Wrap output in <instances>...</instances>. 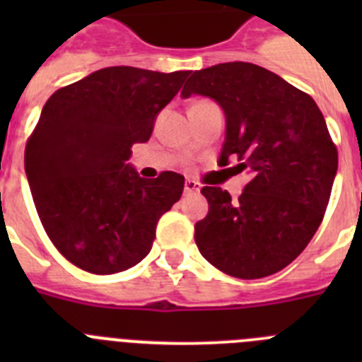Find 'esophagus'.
Returning a JSON list of instances; mask_svg holds the SVG:
<instances>
[{
	"mask_svg": "<svg viewBox=\"0 0 362 362\" xmlns=\"http://www.w3.org/2000/svg\"><path fill=\"white\" fill-rule=\"evenodd\" d=\"M199 188L201 185L197 183V181H194V179H187V181H185V192H187V194H190V192H199Z\"/></svg>",
	"mask_w": 362,
	"mask_h": 362,
	"instance_id": "obj_1",
	"label": "esophagus"
}]
</instances>
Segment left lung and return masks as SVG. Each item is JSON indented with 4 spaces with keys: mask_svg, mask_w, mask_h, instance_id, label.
<instances>
[{
    "mask_svg": "<svg viewBox=\"0 0 362 362\" xmlns=\"http://www.w3.org/2000/svg\"><path fill=\"white\" fill-rule=\"evenodd\" d=\"M194 94L225 112L219 166L238 161L250 175L235 201L219 187L201 190L209 214L196 223L197 248L228 276H272L305 250L330 199L337 150L325 117L308 94L254 63L196 70L181 98Z\"/></svg>",
    "mask_w": 362,
    "mask_h": 362,
    "instance_id": "1",
    "label": "left lung"
}]
</instances>
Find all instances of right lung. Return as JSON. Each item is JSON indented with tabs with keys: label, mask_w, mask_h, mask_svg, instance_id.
Returning a JSON list of instances; mask_svg holds the SVG:
<instances>
[{
	"label": "right lung",
	"mask_w": 362,
	"mask_h": 362,
	"mask_svg": "<svg viewBox=\"0 0 362 362\" xmlns=\"http://www.w3.org/2000/svg\"><path fill=\"white\" fill-rule=\"evenodd\" d=\"M188 74L108 66L45 103L25 148V172L50 241L76 267L116 274L148 255L185 177H139L129 159Z\"/></svg>",
	"instance_id": "obj_1"
}]
</instances>
